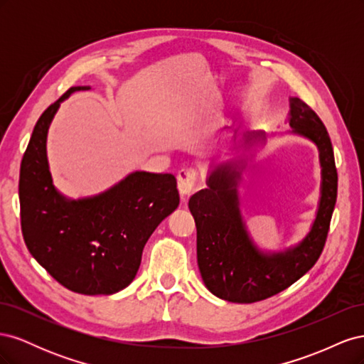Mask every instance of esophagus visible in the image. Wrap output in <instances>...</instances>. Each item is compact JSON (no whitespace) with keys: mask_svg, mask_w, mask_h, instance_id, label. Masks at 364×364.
Returning <instances> with one entry per match:
<instances>
[{"mask_svg":"<svg viewBox=\"0 0 364 364\" xmlns=\"http://www.w3.org/2000/svg\"><path fill=\"white\" fill-rule=\"evenodd\" d=\"M197 170L194 168H182L178 173V188L182 197L190 196V193L193 191L196 181H197Z\"/></svg>","mask_w":364,"mask_h":364,"instance_id":"1","label":"esophagus"}]
</instances>
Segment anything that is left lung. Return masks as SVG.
<instances>
[{
	"label": "left lung",
	"mask_w": 364,
	"mask_h": 364,
	"mask_svg": "<svg viewBox=\"0 0 364 364\" xmlns=\"http://www.w3.org/2000/svg\"><path fill=\"white\" fill-rule=\"evenodd\" d=\"M293 134L313 141L322 167L321 200L311 230L299 245L264 253L247 234L240 213L238 171L214 170L208 188L191 196L190 211L197 228V264L206 289L220 299L252 304L289 289L310 270L323 250L337 200V168L331 139L322 119L299 98H290ZM247 138H266L255 132Z\"/></svg>",
	"instance_id": "8db88e82"
}]
</instances>
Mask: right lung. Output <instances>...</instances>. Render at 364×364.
<instances>
[{
    "label": "right lung",
    "instance_id": "1",
    "mask_svg": "<svg viewBox=\"0 0 364 364\" xmlns=\"http://www.w3.org/2000/svg\"><path fill=\"white\" fill-rule=\"evenodd\" d=\"M50 105L33 129L21 161V229L27 249L63 287L80 294H114L134 281L142 249L179 205L178 182L168 173H130L112 188L71 200L53 185L47 134L60 103Z\"/></svg>",
    "mask_w": 364,
    "mask_h": 364
}]
</instances>
